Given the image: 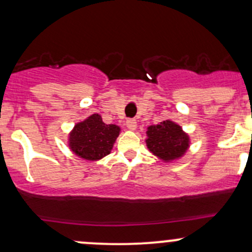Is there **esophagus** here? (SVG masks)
<instances>
[{"mask_svg": "<svg viewBox=\"0 0 252 252\" xmlns=\"http://www.w3.org/2000/svg\"><path fill=\"white\" fill-rule=\"evenodd\" d=\"M126 126H127V128L131 129V131H133V129L137 128V121H135L134 119H128V120L126 121Z\"/></svg>", "mask_w": 252, "mask_h": 252, "instance_id": "esophagus-1", "label": "esophagus"}]
</instances>
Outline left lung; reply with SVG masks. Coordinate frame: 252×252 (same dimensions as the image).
<instances>
[{"label":"left lung","instance_id":"obj_1","mask_svg":"<svg viewBox=\"0 0 252 252\" xmlns=\"http://www.w3.org/2000/svg\"><path fill=\"white\" fill-rule=\"evenodd\" d=\"M146 144L150 151L164 160H172L182 156L189 146L188 135L170 120L162 121L148 128Z\"/></svg>","mask_w":252,"mask_h":252}]
</instances>
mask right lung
<instances>
[{
    "label": "right lung",
    "mask_w": 252,
    "mask_h": 252,
    "mask_svg": "<svg viewBox=\"0 0 252 252\" xmlns=\"http://www.w3.org/2000/svg\"><path fill=\"white\" fill-rule=\"evenodd\" d=\"M119 133L120 128L117 125H107L101 115L93 114L73 127L69 145L77 156L97 160L112 151Z\"/></svg>",
    "instance_id": "add662e5"
}]
</instances>
